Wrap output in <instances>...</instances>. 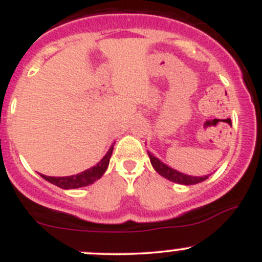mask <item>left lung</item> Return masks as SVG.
<instances>
[{"mask_svg": "<svg viewBox=\"0 0 262 262\" xmlns=\"http://www.w3.org/2000/svg\"><path fill=\"white\" fill-rule=\"evenodd\" d=\"M149 154V159H150V163L154 169L157 170V173L162 176V177L167 178V180L176 182V183H180V184H186V186H189V184H197L200 182L207 180L208 176H203V177H194V176H188V174H184V173L178 172V170L173 169V168L168 167L167 164H164L163 162L159 161L158 158L153 156V154Z\"/></svg>", "mask_w": 262, "mask_h": 262, "instance_id": "left-lung-1", "label": "left lung"}]
</instances>
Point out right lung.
Masks as SVG:
<instances>
[{"mask_svg": "<svg viewBox=\"0 0 262 262\" xmlns=\"http://www.w3.org/2000/svg\"><path fill=\"white\" fill-rule=\"evenodd\" d=\"M112 153H113V145L110 147L108 153L104 156V158L101 159L96 166L89 168V169L84 170V172L79 173V174L68 176V177H50V176L41 174V177L62 189H74V188H80V187L89 186V184H93L95 181H98L99 178L104 174V172H105L106 168L109 166V161H110V157H112Z\"/></svg>", "mask_w": 262, "mask_h": 262, "instance_id": "right-lung-1", "label": "right lung"}]
</instances>
